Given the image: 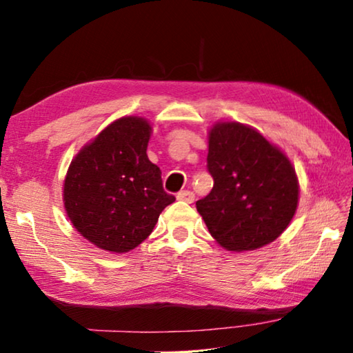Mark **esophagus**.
<instances>
[{"mask_svg":"<svg viewBox=\"0 0 353 353\" xmlns=\"http://www.w3.org/2000/svg\"><path fill=\"white\" fill-rule=\"evenodd\" d=\"M176 200L189 203V205H190V203H194L195 195H194V192H190V190H181V192L176 194Z\"/></svg>","mask_w":353,"mask_h":353,"instance_id":"1","label":"esophagus"}]
</instances>
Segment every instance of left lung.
Returning <instances> with one entry per match:
<instances>
[{"mask_svg":"<svg viewBox=\"0 0 353 353\" xmlns=\"http://www.w3.org/2000/svg\"><path fill=\"white\" fill-rule=\"evenodd\" d=\"M214 188L196 201L211 236L228 251H252L287 230L299 203L292 161L259 130L234 121L208 133Z\"/></svg>","mask_w":353,"mask_h":353,"instance_id":"left-lung-1","label":"left lung"}]
</instances>
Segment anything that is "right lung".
Segmentation results:
<instances>
[{"mask_svg": "<svg viewBox=\"0 0 353 353\" xmlns=\"http://www.w3.org/2000/svg\"><path fill=\"white\" fill-rule=\"evenodd\" d=\"M150 122L123 116L80 148L68 167L63 205L80 236L123 254L150 236L159 214L175 201L147 157Z\"/></svg>", "mask_w": 353, "mask_h": 353, "instance_id": "1", "label": "right lung"}]
</instances>
